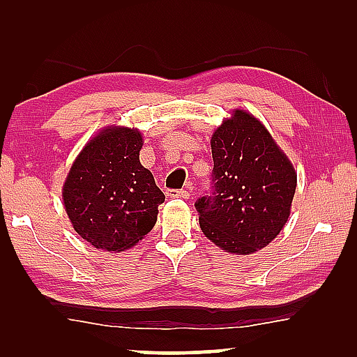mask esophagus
I'll return each instance as SVG.
<instances>
[{"label": "esophagus", "instance_id": "obj_1", "mask_svg": "<svg viewBox=\"0 0 357 357\" xmlns=\"http://www.w3.org/2000/svg\"><path fill=\"white\" fill-rule=\"evenodd\" d=\"M168 197H173V199H189L190 197V192L188 189H183V190H168Z\"/></svg>", "mask_w": 357, "mask_h": 357}]
</instances>
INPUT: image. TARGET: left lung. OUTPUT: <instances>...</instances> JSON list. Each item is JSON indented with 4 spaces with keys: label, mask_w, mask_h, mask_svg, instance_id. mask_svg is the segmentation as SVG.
Wrapping results in <instances>:
<instances>
[{
    "label": "left lung",
    "mask_w": 357,
    "mask_h": 357,
    "mask_svg": "<svg viewBox=\"0 0 357 357\" xmlns=\"http://www.w3.org/2000/svg\"><path fill=\"white\" fill-rule=\"evenodd\" d=\"M213 194L195 202L205 238L225 252L250 255L280 234L291 215L298 173L272 134L234 108L213 130Z\"/></svg>",
    "instance_id": "obj_1"
}]
</instances>
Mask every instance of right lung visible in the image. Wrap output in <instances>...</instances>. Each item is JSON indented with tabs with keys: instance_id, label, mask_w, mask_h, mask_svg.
<instances>
[{
	"instance_id": "1",
	"label": "right lung",
	"mask_w": 357,
	"mask_h": 357,
	"mask_svg": "<svg viewBox=\"0 0 357 357\" xmlns=\"http://www.w3.org/2000/svg\"><path fill=\"white\" fill-rule=\"evenodd\" d=\"M137 128L107 126L87 140L63 184V205L76 233L93 248L124 252L157 223L165 195L140 165Z\"/></svg>"
}]
</instances>
